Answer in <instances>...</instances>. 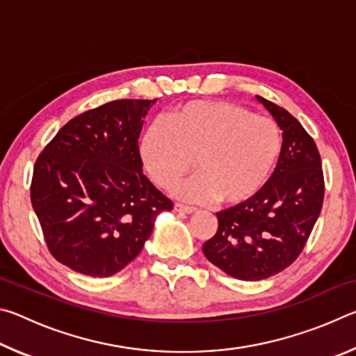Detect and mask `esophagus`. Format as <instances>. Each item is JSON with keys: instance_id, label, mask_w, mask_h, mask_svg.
<instances>
[{"instance_id": "obj_1", "label": "esophagus", "mask_w": 356, "mask_h": 356, "mask_svg": "<svg viewBox=\"0 0 356 356\" xmlns=\"http://www.w3.org/2000/svg\"><path fill=\"white\" fill-rule=\"evenodd\" d=\"M174 210L179 213H195L196 209L195 207H190V206H184V204H174Z\"/></svg>"}]
</instances>
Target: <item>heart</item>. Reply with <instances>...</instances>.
<instances>
[{"instance_id": "1", "label": "heart", "mask_w": 356, "mask_h": 356, "mask_svg": "<svg viewBox=\"0 0 356 356\" xmlns=\"http://www.w3.org/2000/svg\"><path fill=\"white\" fill-rule=\"evenodd\" d=\"M138 154L150 179L171 188L193 168L197 174L174 188L180 200H220L237 206L261 191L281 154V131L273 119L237 104L195 100L168 111L143 131Z\"/></svg>"}]
</instances>
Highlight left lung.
Here are the masks:
<instances>
[{"label":"left lung","mask_w":356,"mask_h":356,"mask_svg":"<svg viewBox=\"0 0 356 356\" xmlns=\"http://www.w3.org/2000/svg\"><path fill=\"white\" fill-rule=\"evenodd\" d=\"M256 99L282 131L278 165L254 197L216 213L218 231L202 246L210 262L242 281L267 280L300 256L325 193L314 140L284 108Z\"/></svg>","instance_id":"1"}]
</instances>
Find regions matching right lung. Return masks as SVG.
I'll return each instance as SVG.
<instances>
[{"mask_svg":"<svg viewBox=\"0 0 356 356\" xmlns=\"http://www.w3.org/2000/svg\"><path fill=\"white\" fill-rule=\"evenodd\" d=\"M155 100H114L69 120L34 165L31 202L56 261L94 278L140 254L171 200L143 174L138 138Z\"/></svg>","mask_w":356,"mask_h":356,"instance_id":"add662e5","label":"right lung"}]
</instances>
